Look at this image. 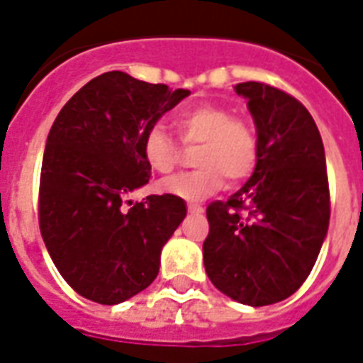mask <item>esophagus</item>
Masks as SVG:
<instances>
[{
    "mask_svg": "<svg viewBox=\"0 0 363 363\" xmlns=\"http://www.w3.org/2000/svg\"><path fill=\"white\" fill-rule=\"evenodd\" d=\"M188 211H190V213H201V211H203V207L198 206V203H188Z\"/></svg>",
    "mask_w": 363,
    "mask_h": 363,
    "instance_id": "34e87169",
    "label": "esophagus"
}]
</instances>
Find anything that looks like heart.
Instances as JSON below:
<instances>
[{"label": "heart", "instance_id": "b5f03b06", "mask_svg": "<svg viewBox=\"0 0 363 363\" xmlns=\"http://www.w3.org/2000/svg\"><path fill=\"white\" fill-rule=\"evenodd\" d=\"M182 146H198L194 165L198 169L169 177L157 184L165 194L182 200H201L223 186L245 181L259 162V140L251 123L234 118L230 108L200 104L182 110L175 120ZM162 125H152L143 137L140 152L148 167L167 175L182 160V148Z\"/></svg>", "mask_w": 363, "mask_h": 363}]
</instances>
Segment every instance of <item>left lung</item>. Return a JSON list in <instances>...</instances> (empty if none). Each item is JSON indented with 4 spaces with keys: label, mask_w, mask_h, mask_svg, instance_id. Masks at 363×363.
Wrapping results in <instances>:
<instances>
[{
    "label": "left lung",
    "mask_w": 363,
    "mask_h": 363,
    "mask_svg": "<svg viewBox=\"0 0 363 363\" xmlns=\"http://www.w3.org/2000/svg\"><path fill=\"white\" fill-rule=\"evenodd\" d=\"M259 140L253 175L226 201L207 206L203 264L213 286L238 303L267 306L297 291L328 234V167L311 112L268 83H238Z\"/></svg>",
    "instance_id": "1"
}]
</instances>
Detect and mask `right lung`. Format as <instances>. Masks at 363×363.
<instances>
[{
    "mask_svg": "<svg viewBox=\"0 0 363 363\" xmlns=\"http://www.w3.org/2000/svg\"><path fill=\"white\" fill-rule=\"evenodd\" d=\"M188 95L106 72L83 85L52 123L38 218L55 267L82 297L118 304L156 280L162 247L186 217V203L163 194L125 210V196L150 181L145 133Z\"/></svg>",
    "mask_w": 363,
    "mask_h": 363,
    "instance_id": "1",
    "label": "right lung"
}]
</instances>
